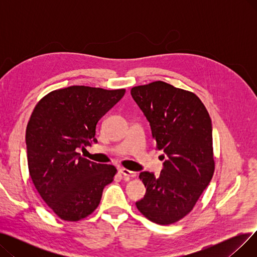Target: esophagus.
I'll return each mask as SVG.
<instances>
[{
	"label": "esophagus",
	"instance_id": "obj_1",
	"mask_svg": "<svg viewBox=\"0 0 257 257\" xmlns=\"http://www.w3.org/2000/svg\"><path fill=\"white\" fill-rule=\"evenodd\" d=\"M118 171H119L120 174H123L124 176H126V177H128V178H136V177H137V172L129 171V170L124 169V168H120Z\"/></svg>",
	"mask_w": 257,
	"mask_h": 257
}]
</instances>
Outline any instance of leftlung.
<instances>
[{"instance_id":"obj_1","label":"left lung","mask_w":257,"mask_h":257,"mask_svg":"<svg viewBox=\"0 0 257 257\" xmlns=\"http://www.w3.org/2000/svg\"><path fill=\"white\" fill-rule=\"evenodd\" d=\"M131 96L150 123L156 148L167 156L158 177L140 174L147 191L136 205L156 224L176 223L191 212L212 178L210 116L194 92L164 81L132 87Z\"/></svg>"}]
</instances>
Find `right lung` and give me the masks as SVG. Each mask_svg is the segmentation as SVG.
<instances>
[{"label":"right lung","mask_w":257,"mask_h":257,"mask_svg":"<svg viewBox=\"0 0 257 257\" xmlns=\"http://www.w3.org/2000/svg\"><path fill=\"white\" fill-rule=\"evenodd\" d=\"M125 89L74 85L40 100L26 130L30 177L40 197L61 220L79 221L98 207L115 167L81 157L79 149L97 143L99 119Z\"/></svg>","instance_id":"obj_1"}]
</instances>
